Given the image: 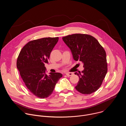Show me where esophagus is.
Instances as JSON below:
<instances>
[{
	"label": "esophagus",
	"instance_id": "1",
	"mask_svg": "<svg viewBox=\"0 0 126 126\" xmlns=\"http://www.w3.org/2000/svg\"><path fill=\"white\" fill-rule=\"evenodd\" d=\"M65 74H66L68 77H69V76H70L72 75L73 74V73H71V72H67V73H65Z\"/></svg>",
	"mask_w": 126,
	"mask_h": 126
}]
</instances>
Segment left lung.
Returning <instances> with one entry per match:
<instances>
[{
  "label": "left lung",
  "mask_w": 126,
  "mask_h": 126,
  "mask_svg": "<svg viewBox=\"0 0 126 126\" xmlns=\"http://www.w3.org/2000/svg\"><path fill=\"white\" fill-rule=\"evenodd\" d=\"M74 60L81 61L84 70L75 72L79 77L76 89L83 94L95 92L101 86L107 72L106 54L98 40L91 35L74 34L62 38Z\"/></svg>",
  "instance_id": "1"
}]
</instances>
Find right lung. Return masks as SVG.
Listing matches in <instances>:
<instances>
[{"instance_id":"1","label":"right lung","mask_w":126,"mask_h":126,"mask_svg":"<svg viewBox=\"0 0 126 126\" xmlns=\"http://www.w3.org/2000/svg\"><path fill=\"white\" fill-rule=\"evenodd\" d=\"M58 37L43 38L31 41L21 49L17 60V68L29 90L39 98L49 97L62 77L60 73L46 74L45 64L57 44Z\"/></svg>"}]
</instances>
